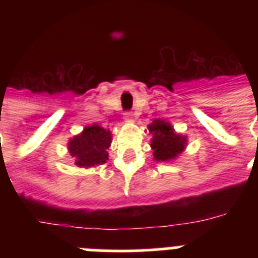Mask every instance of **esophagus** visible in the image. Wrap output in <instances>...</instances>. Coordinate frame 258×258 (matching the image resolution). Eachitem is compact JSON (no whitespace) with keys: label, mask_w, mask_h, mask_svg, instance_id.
<instances>
[{"label":"esophagus","mask_w":258,"mask_h":258,"mask_svg":"<svg viewBox=\"0 0 258 258\" xmlns=\"http://www.w3.org/2000/svg\"><path fill=\"white\" fill-rule=\"evenodd\" d=\"M124 118L126 120V121H133L134 120V115L133 112H131V111H127V112L124 113Z\"/></svg>","instance_id":"obj_1"}]
</instances>
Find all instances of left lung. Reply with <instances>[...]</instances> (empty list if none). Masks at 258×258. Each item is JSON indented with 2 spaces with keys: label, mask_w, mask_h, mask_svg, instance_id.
Returning a JSON list of instances; mask_svg holds the SVG:
<instances>
[{
  "label": "left lung",
  "mask_w": 258,
  "mask_h": 258,
  "mask_svg": "<svg viewBox=\"0 0 258 258\" xmlns=\"http://www.w3.org/2000/svg\"><path fill=\"white\" fill-rule=\"evenodd\" d=\"M149 131L152 134L151 149L156 161H170L182 154L187 138L177 134L172 125L165 120L156 118L149 125Z\"/></svg>",
  "instance_id": "left-lung-1"
}]
</instances>
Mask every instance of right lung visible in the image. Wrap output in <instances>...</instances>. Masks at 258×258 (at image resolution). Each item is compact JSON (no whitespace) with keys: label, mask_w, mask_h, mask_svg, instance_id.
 <instances>
[{"label":"right lung","mask_w":258,"mask_h":258,"mask_svg":"<svg viewBox=\"0 0 258 258\" xmlns=\"http://www.w3.org/2000/svg\"><path fill=\"white\" fill-rule=\"evenodd\" d=\"M112 136L108 129L94 124L86 126L79 136H75L68 142V151L75 157L77 166L90 168L101 165L108 160L107 149L111 146Z\"/></svg>","instance_id":"1"}]
</instances>
